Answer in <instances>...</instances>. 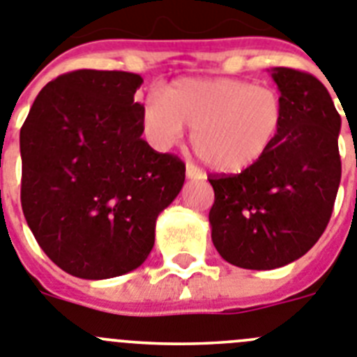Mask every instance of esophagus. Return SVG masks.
I'll return each mask as SVG.
<instances>
[{
  "instance_id": "1",
  "label": "esophagus",
  "mask_w": 357,
  "mask_h": 357,
  "mask_svg": "<svg viewBox=\"0 0 357 357\" xmlns=\"http://www.w3.org/2000/svg\"><path fill=\"white\" fill-rule=\"evenodd\" d=\"M186 178L188 179H204V172L195 167L194 163H186Z\"/></svg>"
}]
</instances>
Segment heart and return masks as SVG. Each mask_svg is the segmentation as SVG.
Wrapping results in <instances>:
<instances>
[{
	"mask_svg": "<svg viewBox=\"0 0 357 357\" xmlns=\"http://www.w3.org/2000/svg\"><path fill=\"white\" fill-rule=\"evenodd\" d=\"M142 119L156 147L174 146L188 126L202 162L222 174H238L278 142L284 107L271 86L236 78H183L165 96L151 91Z\"/></svg>",
	"mask_w": 357,
	"mask_h": 357,
	"instance_id": "b5f03b06",
	"label": "heart"
}]
</instances>
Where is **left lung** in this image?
Instances as JSON below:
<instances>
[{
  "instance_id": "left-lung-1",
  "label": "left lung",
  "mask_w": 357,
  "mask_h": 357,
  "mask_svg": "<svg viewBox=\"0 0 357 357\" xmlns=\"http://www.w3.org/2000/svg\"><path fill=\"white\" fill-rule=\"evenodd\" d=\"M284 121L278 142L247 171L208 178L211 240L227 263L272 271L304 256L327 227L342 179V117L307 73L274 67Z\"/></svg>"
}]
</instances>
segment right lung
<instances>
[{"label":"right lung","mask_w":357,"mask_h":357,"mask_svg":"<svg viewBox=\"0 0 357 357\" xmlns=\"http://www.w3.org/2000/svg\"><path fill=\"white\" fill-rule=\"evenodd\" d=\"M142 83L124 70L67 73L38 92L21 128L22 213L47 258L75 278L139 268L185 183L181 160L142 139Z\"/></svg>","instance_id":"1"}]
</instances>
